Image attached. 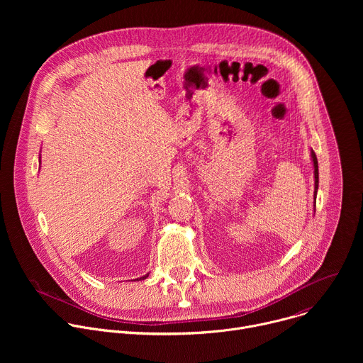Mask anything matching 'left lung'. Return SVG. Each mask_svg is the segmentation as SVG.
Returning a JSON list of instances; mask_svg holds the SVG:
<instances>
[{"label": "left lung", "mask_w": 363, "mask_h": 363, "mask_svg": "<svg viewBox=\"0 0 363 363\" xmlns=\"http://www.w3.org/2000/svg\"><path fill=\"white\" fill-rule=\"evenodd\" d=\"M310 157H312V162H313V174H315V205L313 208L316 211V195H318V189H319V165H318V158H316V153L313 152V149H310Z\"/></svg>", "instance_id": "8db88e82"}]
</instances>
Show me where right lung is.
Here are the masks:
<instances>
[{"label": "right lung", "mask_w": 363, "mask_h": 363, "mask_svg": "<svg viewBox=\"0 0 363 363\" xmlns=\"http://www.w3.org/2000/svg\"><path fill=\"white\" fill-rule=\"evenodd\" d=\"M40 162H41V161H40ZM147 276H149V274H146V276H142V277H139V279H136V280H138V281H139V280H145Z\"/></svg>", "instance_id": "1"}]
</instances>
